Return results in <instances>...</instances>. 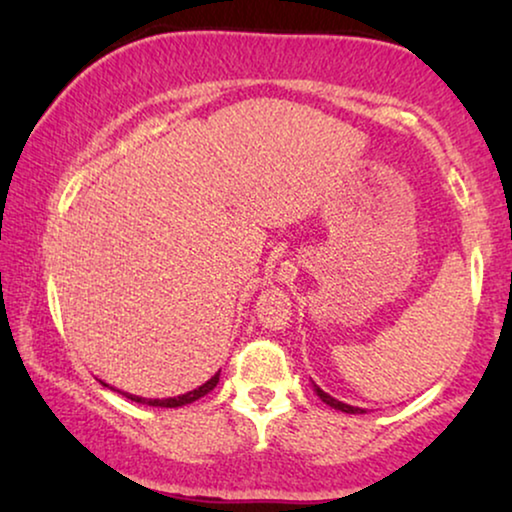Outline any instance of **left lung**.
<instances>
[{"label":"left lung","mask_w":512,"mask_h":512,"mask_svg":"<svg viewBox=\"0 0 512 512\" xmlns=\"http://www.w3.org/2000/svg\"><path fill=\"white\" fill-rule=\"evenodd\" d=\"M314 391H317V396L321 398V401H324L326 405H331V408H335V410H340V412H349V415H363V408H354V405H347V403H342V401H338V398H333L331 394H326L324 389H319L317 384H314Z\"/></svg>","instance_id":"8db88e82"}]
</instances>
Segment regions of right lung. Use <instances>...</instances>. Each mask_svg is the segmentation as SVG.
Returning <instances> with one entry per match:
<instances>
[{
  "label": "right lung",
  "mask_w": 512,
  "mask_h": 512,
  "mask_svg": "<svg viewBox=\"0 0 512 512\" xmlns=\"http://www.w3.org/2000/svg\"><path fill=\"white\" fill-rule=\"evenodd\" d=\"M219 375H221V370L219 373H216L212 380H207L205 384H200L198 389H193V391H188V394H181V396H174V398H142V396H135V394H128V391H118V389H114V387H109L107 382H102L104 387H109V389H114V391H118V394L121 396H125V398H130V401H135V403H142V405H153V408H181V405H188V403H193V401H198V398H202L205 394H209V391H212L216 384H219Z\"/></svg>",
  "instance_id": "right-lung-1"
}]
</instances>
